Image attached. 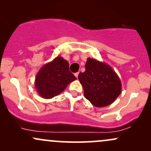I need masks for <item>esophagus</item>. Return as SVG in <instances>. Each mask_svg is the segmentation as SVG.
<instances>
[{
	"instance_id": "obj_1",
	"label": "esophagus",
	"mask_w": 151,
	"mask_h": 151,
	"mask_svg": "<svg viewBox=\"0 0 151 151\" xmlns=\"http://www.w3.org/2000/svg\"><path fill=\"white\" fill-rule=\"evenodd\" d=\"M78 75H79V72H77V73H74V76H75L76 77L78 78Z\"/></svg>"
}]
</instances>
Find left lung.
I'll use <instances>...</instances> for the list:
<instances>
[{"instance_id": "1", "label": "left lung", "mask_w": 151, "mask_h": 151, "mask_svg": "<svg viewBox=\"0 0 151 151\" xmlns=\"http://www.w3.org/2000/svg\"><path fill=\"white\" fill-rule=\"evenodd\" d=\"M78 79L85 98L96 107L109 106L121 93V82L115 71L96 59H87L85 71L79 74Z\"/></svg>"}]
</instances>
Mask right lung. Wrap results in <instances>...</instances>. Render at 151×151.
<instances>
[{"instance_id": "add662e5", "label": "right lung", "mask_w": 151, "mask_h": 151, "mask_svg": "<svg viewBox=\"0 0 151 151\" xmlns=\"http://www.w3.org/2000/svg\"><path fill=\"white\" fill-rule=\"evenodd\" d=\"M77 78L69 70V63L58 56L42 66L35 80V87L38 94L44 99H52L66 89Z\"/></svg>"}]
</instances>
